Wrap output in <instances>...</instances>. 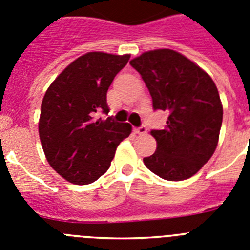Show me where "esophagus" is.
Instances as JSON below:
<instances>
[{"mask_svg":"<svg viewBox=\"0 0 250 250\" xmlns=\"http://www.w3.org/2000/svg\"><path fill=\"white\" fill-rule=\"evenodd\" d=\"M134 132H135V134H140V135H141V134H145V132H146V127L143 125V126L134 129Z\"/></svg>","mask_w":250,"mask_h":250,"instance_id":"esophagus-1","label":"esophagus"}]
</instances>
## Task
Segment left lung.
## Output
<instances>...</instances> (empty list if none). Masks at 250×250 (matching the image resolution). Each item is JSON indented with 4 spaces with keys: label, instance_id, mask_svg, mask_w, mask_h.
<instances>
[{
    "label": "left lung",
    "instance_id": "1",
    "mask_svg": "<svg viewBox=\"0 0 250 250\" xmlns=\"http://www.w3.org/2000/svg\"><path fill=\"white\" fill-rule=\"evenodd\" d=\"M149 89L154 110L169 112L164 130H151L155 152L144 158L150 171L170 182L189 179L213 156L223 105L215 83L193 61L169 48L130 61Z\"/></svg>",
    "mask_w": 250,
    "mask_h": 250
}]
</instances>
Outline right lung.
<instances>
[{"mask_svg":"<svg viewBox=\"0 0 250 250\" xmlns=\"http://www.w3.org/2000/svg\"><path fill=\"white\" fill-rule=\"evenodd\" d=\"M130 55L87 52L48 86L41 104L39 134L48 164L67 182L91 184L107 171L116 147L131 134L129 123L109 114L106 94Z\"/></svg>","mask_w":250,"mask_h":250,"instance_id":"right-lung-1","label":"right lung"}]
</instances>
